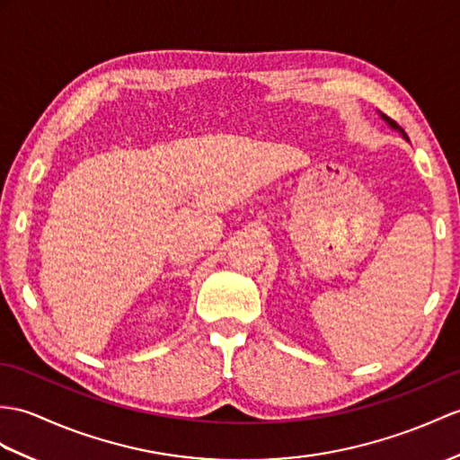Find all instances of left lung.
<instances>
[{"mask_svg": "<svg viewBox=\"0 0 460 460\" xmlns=\"http://www.w3.org/2000/svg\"><path fill=\"white\" fill-rule=\"evenodd\" d=\"M382 119H386V123H388L390 127H394V129H398V123H396V121H394V119H390V117H386V115H382ZM400 131H402V129H400ZM402 135L405 137V133H403V131H402Z\"/></svg>", "mask_w": 460, "mask_h": 460, "instance_id": "left-lung-1", "label": "left lung"}]
</instances>
